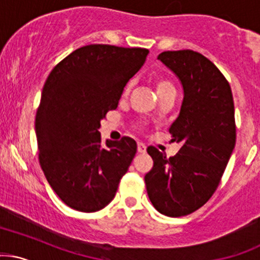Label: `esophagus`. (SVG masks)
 Returning a JSON list of instances; mask_svg holds the SVG:
<instances>
[{
  "instance_id": "obj_1",
  "label": "esophagus",
  "mask_w": 260,
  "mask_h": 260,
  "mask_svg": "<svg viewBox=\"0 0 260 260\" xmlns=\"http://www.w3.org/2000/svg\"><path fill=\"white\" fill-rule=\"evenodd\" d=\"M137 150H138V153H145V150H147V147H145V144L139 142V143L137 144Z\"/></svg>"
}]
</instances>
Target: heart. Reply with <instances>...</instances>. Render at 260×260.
Returning a JSON list of instances; mask_svg holds the SVG:
<instances>
[{
	"label": "heart",
	"mask_w": 260,
	"mask_h": 260,
	"mask_svg": "<svg viewBox=\"0 0 260 260\" xmlns=\"http://www.w3.org/2000/svg\"><path fill=\"white\" fill-rule=\"evenodd\" d=\"M155 87H156V91H158V93H159V92H161V91L168 90V88H174V85L170 80L164 79V78H158L155 80ZM129 90H131V82H128L124 87L123 95H127V93L129 92Z\"/></svg>",
	"instance_id": "b5f03b06"
}]
</instances>
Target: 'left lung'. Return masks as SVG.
Wrapping results in <instances>:
<instances>
[{"mask_svg":"<svg viewBox=\"0 0 260 260\" xmlns=\"http://www.w3.org/2000/svg\"><path fill=\"white\" fill-rule=\"evenodd\" d=\"M158 59L184 87L180 115L169 128L172 141L181 148L167 158L148 147L154 164L144 181L153 206L162 215L180 217L204 206L218 187L236 145L235 104L230 82L202 54L168 50Z\"/></svg>","mask_w":260,"mask_h":260,"instance_id":"1","label":"left lung"}]
</instances>
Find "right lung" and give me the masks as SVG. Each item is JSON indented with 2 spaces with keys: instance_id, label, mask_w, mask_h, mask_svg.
I'll list each match as a JSON object with an SVG mask.
<instances>
[{
  "instance_id": "obj_1",
  "label": "right lung",
  "mask_w": 260,
  "mask_h": 260,
  "mask_svg": "<svg viewBox=\"0 0 260 260\" xmlns=\"http://www.w3.org/2000/svg\"><path fill=\"white\" fill-rule=\"evenodd\" d=\"M148 53L145 48L85 45L58 62L45 80L36 115L39 164L71 209H104L135 158V139L124 136L104 144L99 128Z\"/></svg>"
}]
</instances>
